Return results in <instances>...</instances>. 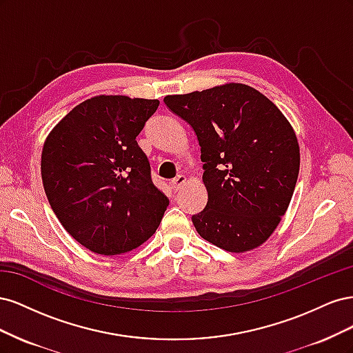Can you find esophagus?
<instances>
[{"label":"esophagus","instance_id":"1","mask_svg":"<svg viewBox=\"0 0 353 353\" xmlns=\"http://www.w3.org/2000/svg\"><path fill=\"white\" fill-rule=\"evenodd\" d=\"M184 184H185V176L184 175H178L176 178L172 179V183H170V188H172L174 191H178Z\"/></svg>","mask_w":353,"mask_h":353}]
</instances>
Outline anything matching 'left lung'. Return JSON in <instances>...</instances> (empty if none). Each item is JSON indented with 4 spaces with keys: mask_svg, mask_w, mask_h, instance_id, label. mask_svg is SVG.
I'll return each mask as SVG.
<instances>
[{
    "mask_svg": "<svg viewBox=\"0 0 353 353\" xmlns=\"http://www.w3.org/2000/svg\"><path fill=\"white\" fill-rule=\"evenodd\" d=\"M163 101L199 140L208 203L191 216L197 232L227 252L258 248L280 223L296 187L301 153L290 122L244 83Z\"/></svg>",
    "mask_w": 353,
    "mask_h": 353,
    "instance_id": "8db88e82",
    "label": "left lung"
}]
</instances>
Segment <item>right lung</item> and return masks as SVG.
I'll return each instance as SVG.
<instances>
[{
	"mask_svg": "<svg viewBox=\"0 0 353 353\" xmlns=\"http://www.w3.org/2000/svg\"><path fill=\"white\" fill-rule=\"evenodd\" d=\"M159 100L97 95L54 126L41 156L51 209L70 236L99 254L130 252L156 232L169 205L137 143Z\"/></svg>",
	"mask_w": 353,
	"mask_h": 353,
	"instance_id": "right-lung-1",
	"label": "right lung"
}]
</instances>
